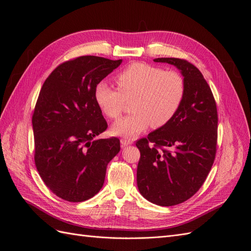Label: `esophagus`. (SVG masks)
Instances as JSON below:
<instances>
[{
    "label": "esophagus",
    "mask_w": 251,
    "mask_h": 251,
    "mask_svg": "<svg viewBox=\"0 0 251 251\" xmlns=\"http://www.w3.org/2000/svg\"><path fill=\"white\" fill-rule=\"evenodd\" d=\"M121 144H122L123 147H126V146H128V145L132 144V141L126 140V139H122V140H121Z\"/></svg>",
    "instance_id": "34e87169"
}]
</instances>
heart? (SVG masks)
I'll return each mask as SVG.
<instances>
[{
  "label": "heart",
  "mask_w": 251,
  "mask_h": 251,
  "mask_svg": "<svg viewBox=\"0 0 251 251\" xmlns=\"http://www.w3.org/2000/svg\"><path fill=\"white\" fill-rule=\"evenodd\" d=\"M117 89L99 82L94 99L102 113L110 120L122 115L126 101L132 114L117 121L111 127L115 136L132 138L149 126L159 128L172 121L185 95V81L176 71H164L146 63H134L115 77Z\"/></svg>",
  "instance_id": "obj_1"
}]
</instances>
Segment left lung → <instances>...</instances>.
I'll return each instance as SVG.
<instances>
[{
    "label": "left lung",
    "instance_id": "8db88e82",
    "mask_svg": "<svg viewBox=\"0 0 251 251\" xmlns=\"http://www.w3.org/2000/svg\"><path fill=\"white\" fill-rule=\"evenodd\" d=\"M154 62L180 71L185 95L170 123L136 143L141 153L137 183L146 200L170 207L190 199L207 178L217 151L218 113L211 88L197 67L175 57Z\"/></svg>",
    "mask_w": 251,
    "mask_h": 251
}]
</instances>
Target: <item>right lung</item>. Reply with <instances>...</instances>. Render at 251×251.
Masks as SVG:
<instances>
[{
  "mask_svg": "<svg viewBox=\"0 0 251 251\" xmlns=\"http://www.w3.org/2000/svg\"><path fill=\"white\" fill-rule=\"evenodd\" d=\"M122 62L79 56L57 66L42 85L32 115L35 166L65 201L81 202L99 193L121 150L117 138L94 139L107 128L94 89Z\"/></svg>",
  "mask_w": 251,
  "mask_h": 251,
  "instance_id": "1",
  "label": "right lung"
}]
</instances>
